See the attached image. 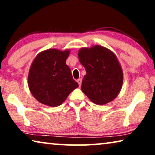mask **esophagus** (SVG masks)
Here are the masks:
<instances>
[{
    "label": "esophagus",
    "mask_w": 155,
    "mask_h": 155,
    "mask_svg": "<svg viewBox=\"0 0 155 155\" xmlns=\"http://www.w3.org/2000/svg\"><path fill=\"white\" fill-rule=\"evenodd\" d=\"M77 82H78V84H79V85L81 86V83H82V79H81V78H79V79H78Z\"/></svg>",
    "instance_id": "obj_1"
}]
</instances>
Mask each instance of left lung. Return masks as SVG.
I'll return each mask as SVG.
<instances>
[{
    "label": "left lung",
    "mask_w": 155,
    "mask_h": 155,
    "mask_svg": "<svg viewBox=\"0 0 155 155\" xmlns=\"http://www.w3.org/2000/svg\"><path fill=\"white\" fill-rule=\"evenodd\" d=\"M78 57L87 73L82 80V92L98 105L115 99L121 89L124 76L114 53L107 48L95 46L81 48Z\"/></svg>",
    "instance_id": "left-lung-1"
}]
</instances>
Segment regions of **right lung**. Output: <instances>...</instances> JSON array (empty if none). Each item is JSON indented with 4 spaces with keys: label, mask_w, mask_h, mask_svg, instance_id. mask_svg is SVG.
Listing matches in <instances>:
<instances>
[{
    "label": "right lung",
    "mask_w": 155,
    "mask_h": 155,
    "mask_svg": "<svg viewBox=\"0 0 155 155\" xmlns=\"http://www.w3.org/2000/svg\"><path fill=\"white\" fill-rule=\"evenodd\" d=\"M69 54L68 50L48 49L40 53L34 60L28 84L31 93L40 103L58 107L79 86L65 64Z\"/></svg>",
    "instance_id": "obj_1"
}]
</instances>
